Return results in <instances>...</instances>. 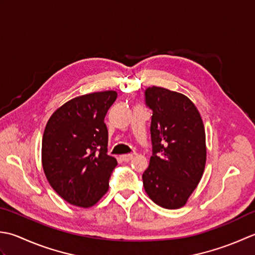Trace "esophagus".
<instances>
[{"label": "esophagus", "mask_w": 255, "mask_h": 255, "mask_svg": "<svg viewBox=\"0 0 255 255\" xmlns=\"http://www.w3.org/2000/svg\"><path fill=\"white\" fill-rule=\"evenodd\" d=\"M133 158V154H124L121 155V159L123 162H128V160H131Z\"/></svg>", "instance_id": "34e87169"}]
</instances>
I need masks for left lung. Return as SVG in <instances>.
Returning a JSON list of instances; mask_svg holds the SVG:
<instances>
[{
  "label": "left lung",
  "instance_id": "8db88e82",
  "mask_svg": "<svg viewBox=\"0 0 255 255\" xmlns=\"http://www.w3.org/2000/svg\"><path fill=\"white\" fill-rule=\"evenodd\" d=\"M145 102L153 111V155L142 176L144 189L156 205L178 209L186 205L204 174V123L194 102L183 93L153 86L145 90Z\"/></svg>",
  "mask_w": 255,
  "mask_h": 255
}]
</instances>
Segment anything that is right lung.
I'll return each mask as SVG.
<instances>
[{"label":"right lung","mask_w":255,"mask_h":255,"mask_svg":"<svg viewBox=\"0 0 255 255\" xmlns=\"http://www.w3.org/2000/svg\"><path fill=\"white\" fill-rule=\"evenodd\" d=\"M118 97L108 90L76 97L51 114L41 142L46 178L62 199L89 208L109 189L117 159L109 156L106 114Z\"/></svg>","instance_id":"add662e5"}]
</instances>
